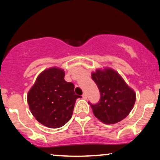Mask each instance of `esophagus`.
I'll return each mask as SVG.
<instances>
[{
  "mask_svg": "<svg viewBox=\"0 0 160 160\" xmlns=\"http://www.w3.org/2000/svg\"><path fill=\"white\" fill-rule=\"evenodd\" d=\"M82 98H84V100H87V94L86 93H84L82 95Z\"/></svg>",
  "mask_w": 160,
  "mask_h": 160,
  "instance_id": "1",
  "label": "esophagus"
}]
</instances>
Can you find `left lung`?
<instances>
[{"label": "left lung", "instance_id": "1", "mask_svg": "<svg viewBox=\"0 0 160 160\" xmlns=\"http://www.w3.org/2000/svg\"><path fill=\"white\" fill-rule=\"evenodd\" d=\"M91 75L100 92L98 104L89 102L95 117L106 124L117 123L128 117L135 105L136 94L121 75L108 67L98 68Z\"/></svg>", "mask_w": 160, "mask_h": 160}]
</instances>
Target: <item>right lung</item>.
Wrapping results in <instances>:
<instances>
[{"label": "right lung", "instance_id": "1", "mask_svg": "<svg viewBox=\"0 0 160 160\" xmlns=\"http://www.w3.org/2000/svg\"><path fill=\"white\" fill-rule=\"evenodd\" d=\"M65 71L58 67L45 69L38 76L27 95L30 112L39 123L59 128L71 119L76 100L74 85L64 79Z\"/></svg>", "mask_w": 160, "mask_h": 160}]
</instances>
